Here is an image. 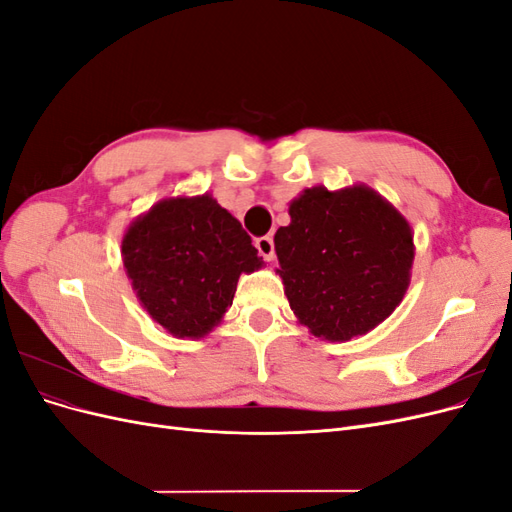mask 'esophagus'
I'll return each mask as SVG.
<instances>
[{
	"mask_svg": "<svg viewBox=\"0 0 512 512\" xmlns=\"http://www.w3.org/2000/svg\"><path fill=\"white\" fill-rule=\"evenodd\" d=\"M254 245H256L258 254L265 258V260H273L275 258V243H273L271 237H258L254 241Z\"/></svg>",
	"mask_w": 512,
	"mask_h": 512,
	"instance_id": "1",
	"label": "esophagus"
}]
</instances>
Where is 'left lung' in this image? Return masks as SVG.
Listing matches in <instances>:
<instances>
[{"mask_svg": "<svg viewBox=\"0 0 512 512\" xmlns=\"http://www.w3.org/2000/svg\"><path fill=\"white\" fill-rule=\"evenodd\" d=\"M275 252L290 309L316 337L348 342L389 318L414 260L408 220L367 185H322L292 200Z\"/></svg>", "mask_w": 512, "mask_h": 512, "instance_id": "left-lung-1", "label": "left lung"}]
</instances>
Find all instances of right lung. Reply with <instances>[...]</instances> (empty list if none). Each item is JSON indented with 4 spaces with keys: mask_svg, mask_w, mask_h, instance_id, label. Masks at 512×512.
Masks as SVG:
<instances>
[{
    "mask_svg": "<svg viewBox=\"0 0 512 512\" xmlns=\"http://www.w3.org/2000/svg\"><path fill=\"white\" fill-rule=\"evenodd\" d=\"M121 256L138 301L181 339L218 327L239 275L265 265L241 222L211 194L160 200L128 226Z\"/></svg>",
    "mask_w": 512,
    "mask_h": 512,
    "instance_id": "1",
    "label": "right lung"
}]
</instances>
